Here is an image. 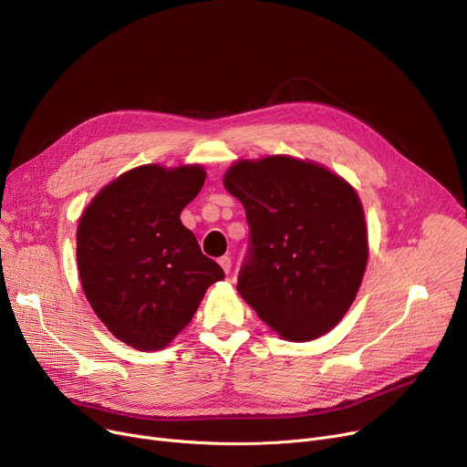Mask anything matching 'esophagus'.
Returning a JSON list of instances; mask_svg holds the SVG:
<instances>
[{
  "label": "esophagus",
  "mask_w": 467,
  "mask_h": 467,
  "mask_svg": "<svg viewBox=\"0 0 467 467\" xmlns=\"http://www.w3.org/2000/svg\"><path fill=\"white\" fill-rule=\"evenodd\" d=\"M217 263L221 265V268H223V273H225V275H229V273H231V268H233V261H231V257H229V255L219 257V261H217Z\"/></svg>",
  "instance_id": "esophagus-1"
}]
</instances>
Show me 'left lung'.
I'll use <instances>...</instances> for the list:
<instances>
[{
	"label": "left lung",
	"mask_w": 467,
	"mask_h": 467,
	"mask_svg": "<svg viewBox=\"0 0 467 467\" xmlns=\"http://www.w3.org/2000/svg\"><path fill=\"white\" fill-rule=\"evenodd\" d=\"M223 185L250 225L236 285L242 299L285 340L331 331L352 306L369 259L356 189L329 168L289 155L236 161Z\"/></svg>",
	"instance_id": "1"
}]
</instances>
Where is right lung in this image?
<instances>
[{
  "mask_svg": "<svg viewBox=\"0 0 467 467\" xmlns=\"http://www.w3.org/2000/svg\"><path fill=\"white\" fill-rule=\"evenodd\" d=\"M201 164L136 166L96 192L78 225V268L92 310L125 345L166 348L206 289L225 278L182 223Z\"/></svg>",
  "mask_w": 467,
  "mask_h": 467,
  "instance_id": "right-lung-1",
  "label": "right lung"
}]
</instances>
